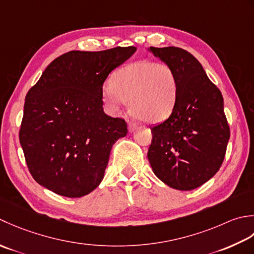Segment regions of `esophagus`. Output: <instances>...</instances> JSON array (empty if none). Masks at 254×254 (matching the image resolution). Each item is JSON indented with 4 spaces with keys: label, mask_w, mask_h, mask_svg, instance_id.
I'll return each instance as SVG.
<instances>
[{
    "label": "esophagus",
    "mask_w": 254,
    "mask_h": 254,
    "mask_svg": "<svg viewBox=\"0 0 254 254\" xmlns=\"http://www.w3.org/2000/svg\"><path fill=\"white\" fill-rule=\"evenodd\" d=\"M137 129V124L136 123H132V122H129L128 123V130L130 132H133L134 130Z\"/></svg>",
    "instance_id": "obj_1"
}]
</instances>
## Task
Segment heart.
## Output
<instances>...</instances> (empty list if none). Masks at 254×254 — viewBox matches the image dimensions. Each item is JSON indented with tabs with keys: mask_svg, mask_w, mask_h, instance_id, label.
<instances>
[{
	"mask_svg": "<svg viewBox=\"0 0 254 254\" xmlns=\"http://www.w3.org/2000/svg\"><path fill=\"white\" fill-rule=\"evenodd\" d=\"M179 82L175 71L167 64L142 60L118 69L112 84L103 87L108 105L117 108L124 102L139 121L159 123L165 120L175 106Z\"/></svg>",
	"mask_w": 254,
	"mask_h": 254,
	"instance_id": "b5f03b06",
	"label": "heart"
}]
</instances>
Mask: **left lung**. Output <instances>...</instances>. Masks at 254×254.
Wrapping results in <instances>:
<instances>
[{
	"mask_svg": "<svg viewBox=\"0 0 254 254\" xmlns=\"http://www.w3.org/2000/svg\"><path fill=\"white\" fill-rule=\"evenodd\" d=\"M149 50L175 71L179 82L170 117L151 128L149 162L170 188L194 190L213 178L225 159L230 129L224 98L189 51L178 47Z\"/></svg>",
	"mask_w": 254,
	"mask_h": 254,
	"instance_id": "8db88e82",
	"label": "left lung"
}]
</instances>
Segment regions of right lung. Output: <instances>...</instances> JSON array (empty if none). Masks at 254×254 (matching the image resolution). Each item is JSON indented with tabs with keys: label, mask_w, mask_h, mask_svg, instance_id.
<instances>
[{
	"label": "right lung",
	"mask_w": 254,
	"mask_h": 254,
	"mask_svg": "<svg viewBox=\"0 0 254 254\" xmlns=\"http://www.w3.org/2000/svg\"><path fill=\"white\" fill-rule=\"evenodd\" d=\"M136 50L69 51L28 91L19 142L38 184L65 197H81L100 185L113 144L127 134L123 118L103 111V84Z\"/></svg>",
	"instance_id": "1"
}]
</instances>
